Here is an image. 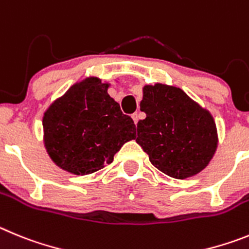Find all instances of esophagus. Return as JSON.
Instances as JSON below:
<instances>
[{
    "label": "esophagus",
    "instance_id": "obj_1",
    "mask_svg": "<svg viewBox=\"0 0 249 249\" xmlns=\"http://www.w3.org/2000/svg\"><path fill=\"white\" fill-rule=\"evenodd\" d=\"M131 118H133L134 123H135V124H138V122H139V114L138 113H134L133 115H131Z\"/></svg>",
    "mask_w": 249,
    "mask_h": 249
}]
</instances>
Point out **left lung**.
<instances>
[{"label": "left lung", "mask_w": 249, "mask_h": 249, "mask_svg": "<svg viewBox=\"0 0 249 249\" xmlns=\"http://www.w3.org/2000/svg\"><path fill=\"white\" fill-rule=\"evenodd\" d=\"M136 142L156 169L174 178L206 169L218 146L213 116L180 88L156 83L142 88Z\"/></svg>", "instance_id": "1"}]
</instances>
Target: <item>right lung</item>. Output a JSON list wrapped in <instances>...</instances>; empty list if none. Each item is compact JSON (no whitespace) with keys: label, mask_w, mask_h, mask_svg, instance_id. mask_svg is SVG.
<instances>
[{"label":"right lung","mask_w":249,"mask_h":249,"mask_svg":"<svg viewBox=\"0 0 249 249\" xmlns=\"http://www.w3.org/2000/svg\"><path fill=\"white\" fill-rule=\"evenodd\" d=\"M109 87L98 77H88L44 111V147L64 171L93 174L110 163L125 142L135 139L133 119L110 98Z\"/></svg>","instance_id":"1"}]
</instances>
